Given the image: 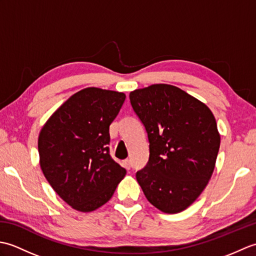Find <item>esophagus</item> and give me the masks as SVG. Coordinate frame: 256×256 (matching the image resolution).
Wrapping results in <instances>:
<instances>
[{
	"mask_svg": "<svg viewBox=\"0 0 256 256\" xmlns=\"http://www.w3.org/2000/svg\"><path fill=\"white\" fill-rule=\"evenodd\" d=\"M123 164H124V166H125V168H126V170H130V168H131V160H128V158H126L124 162H123Z\"/></svg>",
	"mask_w": 256,
	"mask_h": 256,
	"instance_id": "esophagus-1",
	"label": "esophagus"
}]
</instances>
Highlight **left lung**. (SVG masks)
<instances>
[{
	"instance_id": "8db88e82",
	"label": "left lung",
	"mask_w": 256,
	"mask_h": 256,
	"mask_svg": "<svg viewBox=\"0 0 256 256\" xmlns=\"http://www.w3.org/2000/svg\"><path fill=\"white\" fill-rule=\"evenodd\" d=\"M150 143L148 164L136 172L145 197L165 214L192 204L214 170L220 134L210 108L170 84L130 94Z\"/></svg>"
}]
</instances>
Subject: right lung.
I'll list each match as a JSON object with an SVG mask.
<instances>
[{
	"mask_svg": "<svg viewBox=\"0 0 256 256\" xmlns=\"http://www.w3.org/2000/svg\"><path fill=\"white\" fill-rule=\"evenodd\" d=\"M124 100L122 92L86 88L70 96L40 133L44 176L76 210L94 211L108 202L126 174L108 148V128Z\"/></svg>",
	"mask_w": 256,
	"mask_h": 256,
	"instance_id": "1",
	"label": "right lung"
}]
</instances>
